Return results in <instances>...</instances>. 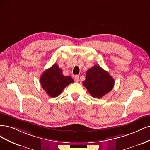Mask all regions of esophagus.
Here are the masks:
<instances>
[{
  "mask_svg": "<svg viewBox=\"0 0 150 150\" xmlns=\"http://www.w3.org/2000/svg\"><path fill=\"white\" fill-rule=\"evenodd\" d=\"M74 79H75L76 82H78L79 81V75H75V77H74Z\"/></svg>",
  "mask_w": 150,
  "mask_h": 150,
  "instance_id": "1",
  "label": "esophagus"
}]
</instances>
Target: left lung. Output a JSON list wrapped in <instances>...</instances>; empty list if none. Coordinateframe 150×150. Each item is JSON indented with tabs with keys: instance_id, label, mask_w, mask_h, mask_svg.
Here are the masks:
<instances>
[{
	"instance_id": "obj_1",
	"label": "left lung",
	"mask_w": 150,
	"mask_h": 150,
	"mask_svg": "<svg viewBox=\"0 0 150 150\" xmlns=\"http://www.w3.org/2000/svg\"><path fill=\"white\" fill-rule=\"evenodd\" d=\"M115 84L114 79L109 73L99 65H95L86 71L83 85L89 93L94 98L101 97L112 90Z\"/></svg>"
}]
</instances>
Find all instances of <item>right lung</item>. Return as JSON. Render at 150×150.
I'll list each match as a JSON object with an SVG mask.
<instances>
[{"label":"right lung","instance_id":"right-lung-1","mask_svg":"<svg viewBox=\"0 0 150 150\" xmlns=\"http://www.w3.org/2000/svg\"><path fill=\"white\" fill-rule=\"evenodd\" d=\"M40 84L43 89L50 97L59 96L64 89L70 83L74 82L70 76H64L62 70L57 64L46 70L41 75Z\"/></svg>","mask_w":150,"mask_h":150}]
</instances>
